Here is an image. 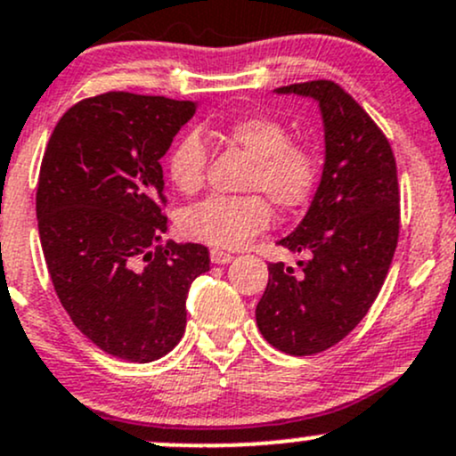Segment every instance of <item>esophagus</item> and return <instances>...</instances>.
<instances>
[{
  "mask_svg": "<svg viewBox=\"0 0 456 456\" xmlns=\"http://www.w3.org/2000/svg\"><path fill=\"white\" fill-rule=\"evenodd\" d=\"M209 257H212L214 265H229V262H233L232 253L220 251V248H212V251H209Z\"/></svg>",
  "mask_w": 456,
  "mask_h": 456,
  "instance_id": "obj_1",
  "label": "esophagus"
}]
</instances>
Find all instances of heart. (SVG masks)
<instances>
[{
	"instance_id": "heart-1",
	"label": "heart",
	"mask_w": 456,
	"mask_h": 456,
	"mask_svg": "<svg viewBox=\"0 0 456 456\" xmlns=\"http://www.w3.org/2000/svg\"><path fill=\"white\" fill-rule=\"evenodd\" d=\"M224 137L253 159L247 179L248 190H265L280 209H297L308 203L319 181V161L310 148L290 142L284 124L251 115L229 124ZM205 166L208 148L199 133L181 137L167 157V175L183 194L200 190ZM268 220L271 208L265 196H212L185 209L181 232L191 240L232 248L262 232Z\"/></svg>"
}]
</instances>
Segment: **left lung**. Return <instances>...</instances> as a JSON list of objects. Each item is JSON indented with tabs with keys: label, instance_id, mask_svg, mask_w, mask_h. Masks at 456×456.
<instances>
[{
	"label": "left lung",
	"instance_id": "left-lung-1",
	"mask_svg": "<svg viewBox=\"0 0 456 456\" xmlns=\"http://www.w3.org/2000/svg\"><path fill=\"white\" fill-rule=\"evenodd\" d=\"M319 104L323 170L295 232L277 240L305 253L299 271L275 262L256 308L262 337L290 356H310L347 337L380 292L400 232L395 159L361 104L330 80L273 89Z\"/></svg>",
	"mask_w": 456,
	"mask_h": 456
}]
</instances>
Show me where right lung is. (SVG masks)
<instances>
[{
  "label": "right lung",
  "mask_w": 456,
  "mask_h": 456,
  "mask_svg": "<svg viewBox=\"0 0 456 456\" xmlns=\"http://www.w3.org/2000/svg\"><path fill=\"white\" fill-rule=\"evenodd\" d=\"M194 100L113 91L56 124L37 190L43 256L61 304L102 352L128 362L166 356L185 332L191 281L209 251L161 242L166 155Z\"/></svg>",
  "instance_id": "1"
}]
</instances>
